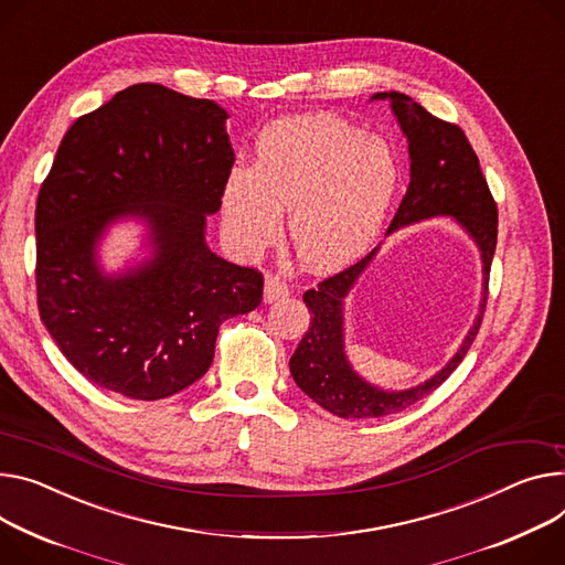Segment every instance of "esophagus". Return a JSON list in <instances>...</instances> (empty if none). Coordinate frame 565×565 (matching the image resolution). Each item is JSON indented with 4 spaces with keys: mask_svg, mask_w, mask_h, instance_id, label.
I'll use <instances>...</instances> for the list:
<instances>
[{
    "mask_svg": "<svg viewBox=\"0 0 565 565\" xmlns=\"http://www.w3.org/2000/svg\"><path fill=\"white\" fill-rule=\"evenodd\" d=\"M289 294V287L278 278V276H269L265 280V300L274 302L278 298H285Z\"/></svg>",
    "mask_w": 565,
    "mask_h": 565,
    "instance_id": "34e87169",
    "label": "esophagus"
}]
</instances>
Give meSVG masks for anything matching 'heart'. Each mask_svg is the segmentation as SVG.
Returning a JSON list of instances; mask_svg holds the SVG:
<instances>
[{"label":"heart","mask_w":565,"mask_h":565,"mask_svg":"<svg viewBox=\"0 0 565 565\" xmlns=\"http://www.w3.org/2000/svg\"><path fill=\"white\" fill-rule=\"evenodd\" d=\"M401 183L394 149L337 115H302L267 126L255 167L235 164L224 181L222 216L233 244L263 250L289 210V242L300 263L339 269L377 237Z\"/></svg>","instance_id":"b5f03b06"}]
</instances>
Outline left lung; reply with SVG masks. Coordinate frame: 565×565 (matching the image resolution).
I'll return each instance as SVG.
<instances>
[{"label": "left lung", "instance_id": "1", "mask_svg": "<svg viewBox=\"0 0 565 565\" xmlns=\"http://www.w3.org/2000/svg\"><path fill=\"white\" fill-rule=\"evenodd\" d=\"M375 99H392V108L409 140L412 158V181L392 224H388V231L437 214L455 216L482 250L484 298L480 317H477L459 353L446 369L425 384L407 388V392H380L355 375L345 362L341 332L343 298L366 269L375 250L302 294V302L308 306L312 321L289 360V371L302 392L339 418H377L407 409L450 377L466 358L477 332H480L498 242V205L480 160H477V153L461 128L452 121L434 117L403 93H377Z\"/></svg>", "mask_w": 565, "mask_h": 565}]
</instances>
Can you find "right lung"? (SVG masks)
I'll return each mask as SVG.
<instances>
[{"mask_svg": "<svg viewBox=\"0 0 565 565\" xmlns=\"http://www.w3.org/2000/svg\"><path fill=\"white\" fill-rule=\"evenodd\" d=\"M226 119L212 99L131 85L70 126L40 185V321L108 392L134 401L183 392L210 369L222 323L263 302V274L216 257L203 239L235 162ZM121 213L146 216L157 257L104 279L92 250Z\"/></svg>", "mask_w": 565, "mask_h": 565, "instance_id": "add662e5", "label": "right lung"}]
</instances>
